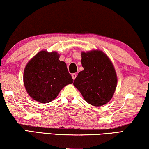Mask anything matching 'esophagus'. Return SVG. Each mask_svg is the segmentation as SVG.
Listing matches in <instances>:
<instances>
[{
	"instance_id": "obj_1",
	"label": "esophagus",
	"mask_w": 149,
	"mask_h": 149,
	"mask_svg": "<svg viewBox=\"0 0 149 149\" xmlns=\"http://www.w3.org/2000/svg\"><path fill=\"white\" fill-rule=\"evenodd\" d=\"M72 79L74 80V79H75V77H77V74H73L72 75Z\"/></svg>"
}]
</instances>
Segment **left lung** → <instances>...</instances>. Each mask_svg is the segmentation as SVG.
I'll list each match as a JSON object with an SVG mask.
<instances>
[{
	"mask_svg": "<svg viewBox=\"0 0 149 149\" xmlns=\"http://www.w3.org/2000/svg\"><path fill=\"white\" fill-rule=\"evenodd\" d=\"M84 70L78 74L74 82L85 101L95 107L107 104L113 97L117 86L114 65L101 50L81 52Z\"/></svg>",
	"mask_w": 149,
	"mask_h": 149,
	"instance_id": "8db88e82",
	"label": "left lung"
}]
</instances>
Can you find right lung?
Masks as SVG:
<instances>
[{"label":"right lung","mask_w":149,"mask_h":149,"mask_svg":"<svg viewBox=\"0 0 149 149\" xmlns=\"http://www.w3.org/2000/svg\"><path fill=\"white\" fill-rule=\"evenodd\" d=\"M56 52L41 50L27 63L24 72V83L33 99L48 103L58 95L65 85L72 84L66 64L60 61Z\"/></svg>","instance_id":"right-lung-1"}]
</instances>
